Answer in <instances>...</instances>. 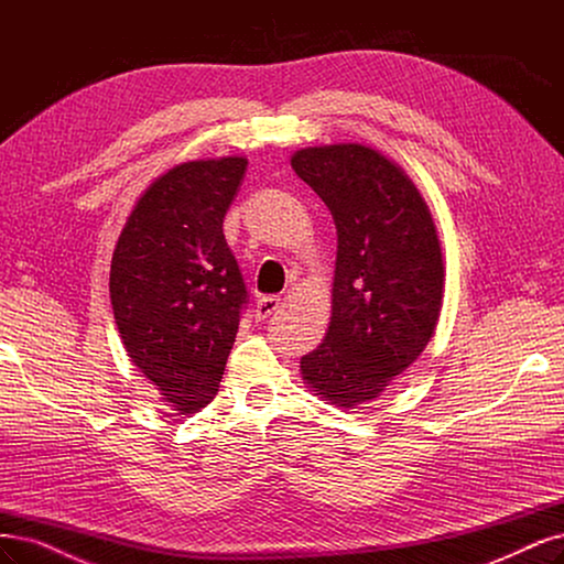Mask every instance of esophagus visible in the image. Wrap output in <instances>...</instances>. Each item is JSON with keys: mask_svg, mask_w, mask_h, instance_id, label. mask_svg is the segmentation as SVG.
Wrapping results in <instances>:
<instances>
[{"mask_svg": "<svg viewBox=\"0 0 564 564\" xmlns=\"http://www.w3.org/2000/svg\"><path fill=\"white\" fill-rule=\"evenodd\" d=\"M280 296H263V299H259L257 301V310H254V313H257V319H268L270 315H273L275 313V310L280 307Z\"/></svg>", "mask_w": 564, "mask_h": 564, "instance_id": "esophagus-1", "label": "esophagus"}]
</instances>
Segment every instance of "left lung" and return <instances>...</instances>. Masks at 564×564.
Masks as SVG:
<instances>
[{"instance_id": "1", "label": "left lung", "mask_w": 564, "mask_h": 564, "mask_svg": "<svg viewBox=\"0 0 564 564\" xmlns=\"http://www.w3.org/2000/svg\"><path fill=\"white\" fill-rule=\"evenodd\" d=\"M336 224L334 313L303 380L324 401L376 399L430 343L443 296V259L430 209L401 167L376 149L332 144L291 159Z\"/></svg>"}]
</instances>
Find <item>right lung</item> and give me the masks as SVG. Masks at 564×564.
<instances>
[{"label":"right lung","instance_id":"obj_1","mask_svg":"<svg viewBox=\"0 0 564 564\" xmlns=\"http://www.w3.org/2000/svg\"><path fill=\"white\" fill-rule=\"evenodd\" d=\"M245 159L191 161L153 182L113 249L111 307L132 364L196 413L217 394L249 291L224 236Z\"/></svg>","mask_w":564,"mask_h":564}]
</instances>
